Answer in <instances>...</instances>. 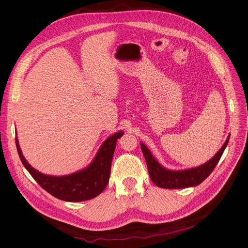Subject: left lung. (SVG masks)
<instances>
[{
	"label": "left lung",
	"mask_w": 248,
	"mask_h": 248,
	"mask_svg": "<svg viewBox=\"0 0 248 248\" xmlns=\"http://www.w3.org/2000/svg\"><path fill=\"white\" fill-rule=\"evenodd\" d=\"M229 138L230 135L228 136L227 140L220 148V151L209 162H206L200 167L181 171H171L165 169L164 167L157 163L152 153L148 151V148L143 143H140V146L145 157L148 173H150L153 182L156 186L166 188V189H180V188H187L199 185L209 177V175L215 169L217 164L219 163L225 148L228 142H229Z\"/></svg>",
	"instance_id": "obj_1"
}]
</instances>
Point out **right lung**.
I'll return each mask as SVG.
<instances>
[{
    "label": "right lung",
    "mask_w": 248,
    "mask_h": 248,
    "mask_svg": "<svg viewBox=\"0 0 248 248\" xmlns=\"http://www.w3.org/2000/svg\"><path fill=\"white\" fill-rule=\"evenodd\" d=\"M124 134L119 131L108 138L98 150L92 164L85 169L67 176H48L39 173L24 158L18 140L16 147L19 157L33 179L46 191L65 202H83L101 194L108 185L111 174L112 158L118 138Z\"/></svg>",
    "instance_id": "add662e5"
}]
</instances>
